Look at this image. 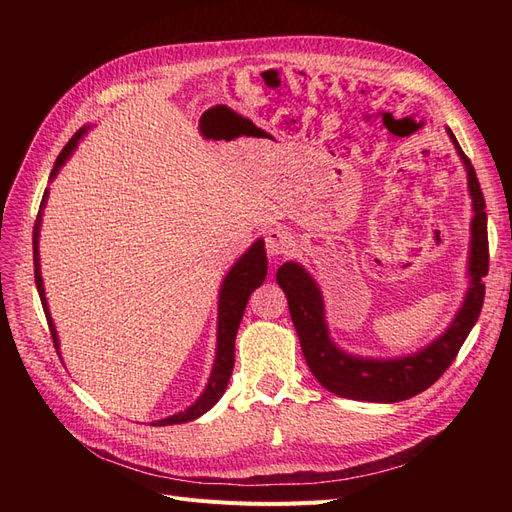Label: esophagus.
Segmentation results:
<instances>
[{
	"mask_svg": "<svg viewBox=\"0 0 512 512\" xmlns=\"http://www.w3.org/2000/svg\"><path fill=\"white\" fill-rule=\"evenodd\" d=\"M269 256H282L294 245L292 232L286 226H271L265 235Z\"/></svg>",
	"mask_w": 512,
	"mask_h": 512,
	"instance_id": "esophagus-1",
	"label": "esophagus"
}]
</instances>
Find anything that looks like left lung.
I'll list each match as a JSON object with an SVG mask.
<instances>
[{
    "label": "left lung",
    "mask_w": 512,
    "mask_h": 512,
    "mask_svg": "<svg viewBox=\"0 0 512 512\" xmlns=\"http://www.w3.org/2000/svg\"><path fill=\"white\" fill-rule=\"evenodd\" d=\"M448 138L455 145L457 156L466 168L468 194L472 200L470 220V250H468V288L451 324L431 342L416 352L401 356H361L344 350L331 337L324 297L314 275L301 262L288 260L277 269L275 280L288 299L290 318L299 335L305 363L324 389L356 401H376V404H395L410 399L436 382L455 361L459 348L466 342L478 320L485 299L483 277L489 271L487 245V213L485 198L474 173V166L461 151L451 128Z\"/></svg>",
    "instance_id": "left-lung-1"
}]
</instances>
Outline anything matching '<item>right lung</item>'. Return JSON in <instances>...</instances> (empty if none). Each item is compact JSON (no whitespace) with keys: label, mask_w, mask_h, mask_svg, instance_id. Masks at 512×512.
<instances>
[{"label":"right lung","mask_w":512,"mask_h":512,"mask_svg":"<svg viewBox=\"0 0 512 512\" xmlns=\"http://www.w3.org/2000/svg\"><path fill=\"white\" fill-rule=\"evenodd\" d=\"M91 130V126H83L79 132H76L68 145L61 149L59 158L55 160V166L51 170L49 183L59 175L61 166H64L72 153L79 147V143L87 136V132ZM46 200H49V188L44 190L42 203H40V211H38V220L34 226V267H36V286H38V294L40 301L44 307L46 320H49V329L53 335V344L57 348V354H61L59 350V335L55 329V322L51 318V309H49V301H46V292H44V282H42V269H40V228H42V213L46 207ZM267 277V252H265V239H256L250 247H247L245 254H241L237 258L235 265L228 269V273L224 275V280L220 284V292H218V344H215V359H213V367H211V376L207 380L205 391L198 395V399L194 401L192 406H188L185 410L170 414L166 418H160V421H153L151 425H179V423H188L194 421V418L203 416L205 412H209L218 401L222 399V395L226 393V386L232 374V367H235V339H237V331L239 324L245 312L247 299L250 294L262 286Z\"/></svg>","instance_id":"add662e5"}]
</instances>
